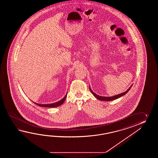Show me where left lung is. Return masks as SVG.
Returning <instances> with one entry per match:
<instances>
[{
	"mask_svg": "<svg viewBox=\"0 0 158 158\" xmlns=\"http://www.w3.org/2000/svg\"><path fill=\"white\" fill-rule=\"evenodd\" d=\"M132 85H133V84L131 85V86H130V87L126 91H125L124 93H121V94H117V95H115L114 96H112V97H103V96H100V95H97V94H95V93H94L93 91L91 89L90 86H89V89H90V90L91 93L93 94V95H94V97L96 98L97 99H98V100L103 101H113V100H115V99H118V98H119L121 97L122 96L125 95V94L128 93L129 90L131 89V86H132Z\"/></svg>",
	"mask_w": 158,
	"mask_h": 158,
	"instance_id": "1",
	"label": "left lung"
}]
</instances>
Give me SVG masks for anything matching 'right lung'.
I'll return each mask as SVG.
<instances>
[{"instance_id":"right-lung-1","label":"right lung","mask_w":158,"mask_h":158,"mask_svg":"<svg viewBox=\"0 0 158 158\" xmlns=\"http://www.w3.org/2000/svg\"><path fill=\"white\" fill-rule=\"evenodd\" d=\"M68 92L67 93L66 95L64 96V97L61 99L60 101H58L57 102H55V103H50V104H40V103H37L35 102H34L35 104H37V106H40V107H48V108H53V107H56L58 106H60V105L63 104L64 102V101L65 100L66 98H67V95Z\"/></svg>"}]
</instances>
